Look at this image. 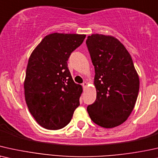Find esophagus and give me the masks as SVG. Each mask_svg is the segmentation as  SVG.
Segmentation results:
<instances>
[{
  "label": "esophagus",
  "mask_w": 158,
  "mask_h": 158,
  "mask_svg": "<svg viewBox=\"0 0 158 158\" xmlns=\"http://www.w3.org/2000/svg\"><path fill=\"white\" fill-rule=\"evenodd\" d=\"M87 83L86 82V81H85V82H84V83L82 84V86H83L84 88H85L86 87H87Z\"/></svg>",
  "instance_id": "34e87169"
}]
</instances>
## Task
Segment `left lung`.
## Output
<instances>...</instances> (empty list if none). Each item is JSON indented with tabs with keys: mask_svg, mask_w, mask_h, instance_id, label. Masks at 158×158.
I'll use <instances>...</instances> for the list:
<instances>
[{
	"mask_svg": "<svg viewBox=\"0 0 158 158\" xmlns=\"http://www.w3.org/2000/svg\"><path fill=\"white\" fill-rule=\"evenodd\" d=\"M94 66L96 100L87 107L92 121L110 129L127 120L135 106L139 79L131 55L118 40L94 34L86 40Z\"/></svg>",
	"mask_w": 158,
	"mask_h": 158,
	"instance_id": "8db88e82",
	"label": "left lung"
}]
</instances>
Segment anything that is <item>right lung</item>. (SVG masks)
Listing matches in <instances>:
<instances>
[{"label": "right lung", "mask_w": 158, "mask_h": 158, "mask_svg": "<svg viewBox=\"0 0 158 158\" xmlns=\"http://www.w3.org/2000/svg\"><path fill=\"white\" fill-rule=\"evenodd\" d=\"M85 37L77 34H50L29 58L24 84L25 100L34 118L45 129L66 127L80 104L82 87L73 81L67 61Z\"/></svg>", "instance_id": "obj_1"}]
</instances>
